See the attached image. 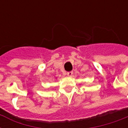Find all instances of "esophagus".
Returning <instances> with one entry per match:
<instances>
[{
  "label": "esophagus",
  "instance_id": "esophagus-1",
  "mask_svg": "<svg viewBox=\"0 0 128 128\" xmlns=\"http://www.w3.org/2000/svg\"><path fill=\"white\" fill-rule=\"evenodd\" d=\"M72 74H73V72H67V75H68V76H72Z\"/></svg>",
  "mask_w": 128,
  "mask_h": 128
}]
</instances>
